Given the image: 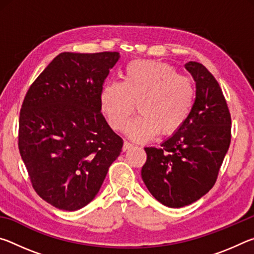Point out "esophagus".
Wrapping results in <instances>:
<instances>
[{
	"label": "esophagus",
	"mask_w": 254,
	"mask_h": 254,
	"mask_svg": "<svg viewBox=\"0 0 254 254\" xmlns=\"http://www.w3.org/2000/svg\"><path fill=\"white\" fill-rule=\"evenodd\" d=\"M132 147H133L132 143L126 141V142H124V144H123V151H127V150H128V149L132 148Z\"/></svg>",
	"instance_id": "esophagus-1"
}]
</instances>
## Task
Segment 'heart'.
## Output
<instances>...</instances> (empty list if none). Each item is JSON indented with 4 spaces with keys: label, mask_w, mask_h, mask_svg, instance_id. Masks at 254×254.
<instances>
[{
    "label": "heart",
    "mask_w": 254,
    "mask_h": 254,
    "mask_svg": "<svg viewBox=\"0 0 254 254\" xmlns=\"http://www.w3.org/2000/svg\"><path fill=\"white\" fill-rule=\"evenodd\" d=\"M196 100L192 79L182 76L174 66L152 60L127 64L123 81H111L102 89L101 104L107 122L123 131L135 112L127 133L144 142L157 134L168 136L179 131L190 115Z\"/></svg>",
    "instance_id": "obj_1"
}]
</instances>
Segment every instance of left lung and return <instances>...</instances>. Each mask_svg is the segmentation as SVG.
<instances>
[{
	"label": "left lung",
	"mask_w": 254,
	"mask_h": 254,
	"mask_svg": "<svg viewBox=\"0 0 254 254\" xmlns=\"http://www.w3.org/2000/svg\"><path fill=\"white\" fill-rule=\"evenodd\" d=\"M185 67L196 81L191 113L160 147L144 148L141 170L154 198L173 208L194 203L213 188L231 143V114L220 84L203 64Z\"/></svg>",
	"instance_id": "1"
}]
</instances>
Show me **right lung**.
<instances>
[{
    "mask_svg": "<svg viewBox=\"0 0 254 254\" xmlns=\"http://www.w3.org/2000/svg\"><path fill=\"white\" fill-rule=\"evenodd\" d=\"M117 51L62 53L30 86L19 119V151L34 190L77 210L94 199L123 140L103 117L101 94Z\"/></svg>",
    "mask_w": 254,
    "mask_h": 254,
    "instance_id": "add662e5",
    "label": "right lung"
}]
</instances>
